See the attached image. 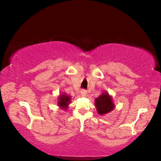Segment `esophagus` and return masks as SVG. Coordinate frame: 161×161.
<instances>
[{
    "label": "esophagus",
    "mask_w": 161,
    "mask_h": 161,
    "mask_svg": "<svg viewBox=\"0 0 161 161\" xmlns=\"http://www.w3.org/2000/svg\"><path fill=\"white\" fill-rule=\"evenodd\" d=\"M80 94H81V95H82L83 97H86V96L87 95V92L86 91L85 89H82V90H81V91H80Z\"/></svg>",
    "instance_id": "1"
}]
</instances>
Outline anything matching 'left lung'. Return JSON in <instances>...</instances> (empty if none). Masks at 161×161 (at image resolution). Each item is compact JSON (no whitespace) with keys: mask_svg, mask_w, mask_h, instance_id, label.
Wrapping results in <instances>:
<instances>
[{"mask_svg":"<svg viewBox=\"0 0 161 161\" xmlns=\"http://www.w3.org/2000/svg\"><path fill=\"white\" fill-rule=\"evenodd\" d=\"M95 106L97 113L100 115H105L113 111L115 108L111 96L106 92H103L99 97L95 99Z\"/></svg>","mask_w":161,"mask_h":161,"instance_id":"left-lung-1","label":"left lung"}]
</instances>
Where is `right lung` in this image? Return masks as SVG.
<instances>
[{"label":"right lung","mask_w":161,"mask_h":161,"mask_svg":"<svg viewBox=\"0 0 161 161\" xmlns=\"http://www.w3.org/2000/svg\"><path fill=\"white\" fill-rule=\"evenodd\" d=\"M70 102H71V98L69 95H67L66 94H62L58 97V105L61 108L64 110L67 109Z\"/></svg>","instance_id":"1"}]
</instances>
